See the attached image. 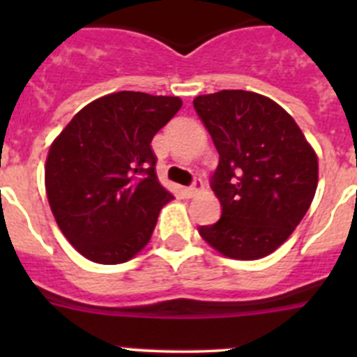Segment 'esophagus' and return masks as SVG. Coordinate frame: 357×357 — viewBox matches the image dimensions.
Wrapping results in <instances>:
<instances>
[{"instance_id": "1", "label": "esophagus", "mask_w": 357, "mask_h": 357, "mask_svg": "<svg viewBox=\"0 0 357 357\" xmlns=\"http://www.w3.org/2000/svg\"><path fill=\"white\" fill-rule=\"evenodd\" d=\"M202 188H204V182H202V178H195L193 184L189 185V188L184 189L185 197H189V198L195 197V195H197Z\"/></svg>"}]
</instances>
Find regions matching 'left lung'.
I'll use <instances>...</instances> for the list:
<instances>
[{"mask_svg": "<svg viewBox=\"0 0 357 357\" xmlns=\"http://www.w3.org/2000/svg\"><path fill=\"white\" fill-rule=\"evenodd\" d=\"M213 137L218 168L211 188L222 218L200 236L230 259L272 254L307 213L318 184V159L295 119L270 98L220 91L193 100Z\"/></svg>", "mask_w": 357, "mask_h": 357, "instance_id": "obj_1", "label": "left lung"}]
</instances>
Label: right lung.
<instances>
[{"label":"right lung","mask_w":357,"mask_h":357,"mask_svg":"<svg viewBox=\"0 0 357 357\" xmlns=\"http://www.w3.org/2000/svg\"><path fill=\"white\" fill-rule=\"evenodd\" d=\"M176 96L121 91L85 105L53 141L46 193L62 234L100 264L132 259L172 200L151 139L181 110Z\"/></svg>","instance_id":"add662e5"}]
</instances>
